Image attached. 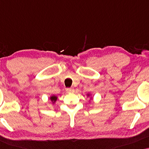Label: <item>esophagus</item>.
<instances>
[{"label": "esophagus", "mask_w": 149, "mask_h": 149, "mask_svg": "<svg viewBox=\"0 0 149 149\" xmlns=\"http://www.w3.org/2000/svg\"><path fill=\"white\" fill-rule=\"evenodd\" d=\"M66 91L68 93H73L74 91V89L73 88H67Z\"/></svg>", "instance_id": "1"}]
</instances>
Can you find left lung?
<instances>
[{
  "mask_svg": "<svg viewBox=\"0 0 149 149\" xmlns=\"http://www.w3.org/2000/svg\"><path fill=\"white\" fill-rule=\"evenodd\" d=\"M87 97H89V102H91V100H92V98H93V97H92V95L91 94V93H87Z\"/></svg>",
  "mask_w": 149,
  "mask_h": 149,
  "instance_id": "1",
  "label": "left lung"
}]
</instances>
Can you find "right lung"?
<instances>
[{
  "label": "right lung",
  "instance_id": "right-lung-1",
  "mask_svg": "<svg viewBox=\"0 0 149 149\" xmlns=\"http://www.w3.org/2000/svg\"><path fill=\"white\" fill-rule=\"evenodd\" d=\"M49 99H50L51 102H52L53 104H54L56 103V102L57 101V100H58V96H57V95H52L49 97Z\"/></svg>",
  "mask_w": 149,
  "mask_h": 149
}]
</instances>
